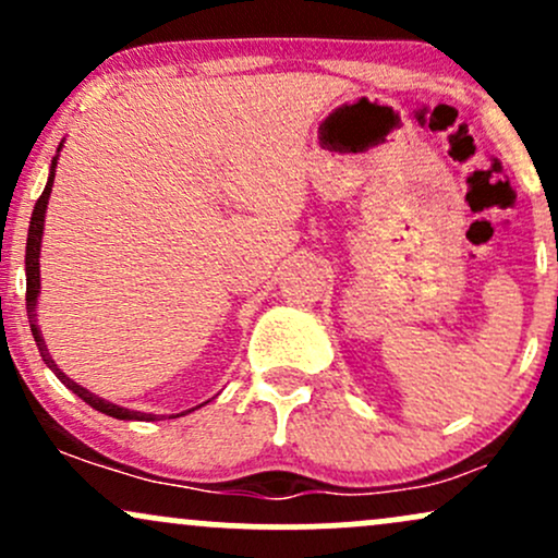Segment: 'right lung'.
I'll return each mask as SVG.
<instances>
[{"label":"right lung","mask_w":558,"mask_h":558,"mask_svg":"<svg viewBox=\"0 0 558 558\" xmlns=\"http://www.w3.org/2000/svg\"><path fill=\"white\" fill-rule=\"evenodd\" d=\"M62 149V144H60ZM57 149V151H60ZM60 157V155H57ZM57 157L52 159V168H49V181H47V189H44V194L38 196L36 207H34V215H31V228H28V243H25V310H28V323H31V332H34V341L38 345V351H41V360L47 364L52 373L60 377L65 386L73 390L75 396H81L83 401L88 403V407H94L96 412L101 414H110L114 420H157V414H144V412H131V409L125 407H118V403L112 401H105L99 399V396H94L92 390H86L78 383H73L70 377L62 373L60 367H57L52 356H49V349L47 343H44L41 338V330H38L36 325V299H38V288H41V278H38V254H41V235H44V217H47V204H49V194H52V183H54V172H57ZM189 412H194V409H189ZM183 414V412H181ZM172 417H178V414H172Z\"/></svg>","instance_id":"obj_1"}]
</instances>
